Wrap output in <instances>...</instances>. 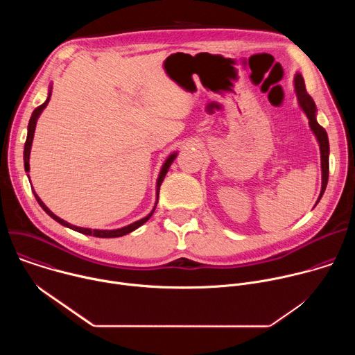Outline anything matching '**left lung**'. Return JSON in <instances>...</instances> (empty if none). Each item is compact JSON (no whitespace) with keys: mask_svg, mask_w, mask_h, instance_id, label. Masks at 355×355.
<instances>
[{"mask_svg":"<svg viewBox=\"0 0 355 355\" xmlns=\"http://www.w3.org/2000/svg\"><path fill=\"white\" fill-rule=\"evenodd\" d=\"M293 84H295V92L297 96V103L299 107L302 108V111L306 114L308 119H309V126L313 132V135L316 136V140L319 143L320 147V162H322V189H320V195L318 202L322 199L326 187H327V181H329V153H330V147H329V137L327 133L324 130V128H322L318 121H316V105L315 101L312 99V96L306 92V87H305V81H303V77L300 73L295 74L293 78ZM316 202V205H318ZM315 205V207H316Z\"/></svg>","mask_w":355,"mask_h":355,"instance_id":"obj_1","label":"left lung"}]
</instances>
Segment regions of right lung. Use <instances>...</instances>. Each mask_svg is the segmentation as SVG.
I'll return each mask as SVG.
<instances>
[{
	"label": "right lung",
	"mask_w": 355,
	"mask_h": 355,
	"mask_svg": "<svg viewBox=\"0 0 355 355\" xmlns=\"http://www.w3.org/2000/svg\"><path fill=\"white\" fill-rule=\"evenodd\" d=\"M50 95H52V85H50V88H49V94H47L46 101H44V103H43L42 105H39V107L32 112V116H31L29 123H28V136H26V141H25V147H24V166H25V171H26V173H29V156H31V147H32V140H33V135H35L36 122H37V119H39V116H40L42 111L47 107L49 101H50ZM177 155H178L177 151H174L173 155H170V156L167 157V160L164 162V164H163L162 170H160L159 178H157V185H156V204H155L153 211H151L146 218H143V219H140V220H137V222H133V223H130V225H128V226H125V227H121V229H114V230H99V229H87V227H78V226L70 225L69 222H66V220L60 219L59 216H56L52 211H50V209L43 204L42 199L36 195V192H35V191H33V195H35V198H36V200H37V204L42 207V209H43V211H44L50 218H53L56 222H59L60 225H63V226H66V227H69V229H73V230H76V232H78V233H83V234L95 236V237H103V239L121 237V236H125V234H128V233H130V232L136 230L137 227H140L143 223H146V222L151 218V215H153V212H155V209H156V207H157L159 192H160V185H162V182H163V180H164V177H166V174L168 173L170 166H171V164H173V162L175 160ZM28 178H29V174H28Z\"/></svg>",
	"instance_id": "obj_1"
}]
</instances>
